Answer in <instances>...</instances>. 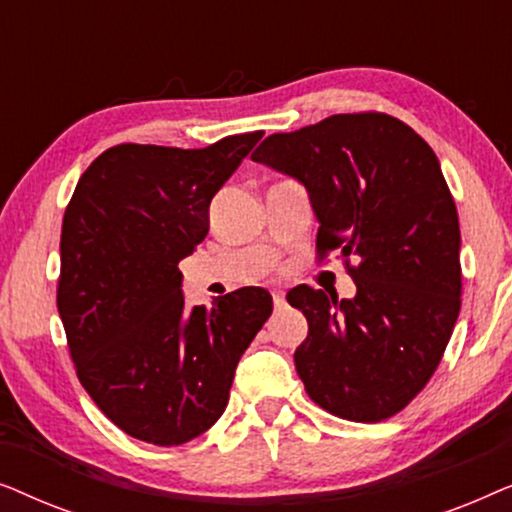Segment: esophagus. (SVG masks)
<instances>
[{
  "mask_svg": "<svg viewBox=\"0 0 512 512\" xmlns=\"http://www.w3.org/2000/svg\"><path fill=\"white\" fill-rule=\"evenodd\" d=\"M272 303H275L277 310H282L284 303H286V298H284V291H272Z\"/></svg>",
  "mask_w": 512,
  "mask_h": 512,
  "instance_id": "esophagus-1",
  "label": "esophagus"
}]
</instances>
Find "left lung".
<instances>
[{
	"mask_svg": "<svg viewBox=\"0 0 512 512\" xmlns=\"http://www.w3.org/2000/svg\"><path fill=\"white\" fill-rule=\"evenodd\" d=\"M251 160L303 181L319 261L340 251L356 284L352 300L305 284L286 296L307 319L293 354L307 396L349 422L394 417L436 373L461 307L459 216L436 153L398 118L359 111L265 137Z\"/></svg>",
	"mask_w": 512,
	"mask_h": 512,
	"instance_id": "left-lung-1",
	"label": "left lung"
}]
</instances>
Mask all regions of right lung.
<instances>
[{"label": "right lung", "mask_w": 512, "mask_h": 512, "mask_svg": "<svg viewBox=\"0 0 512 512\" xmlns=\"http://www.w3.org/2000/svg\"><path fill=\"white\" fill-rule=\"evenodd\" d=\"M261 137L111 146L65 209L58 312L76 375L144 443L184 445L223 415L237 361L272 314L256 286L186 310L179 272L205 240L209 202Z\"/></svg>", "instance_id": "add662e5"}]
</instances>
